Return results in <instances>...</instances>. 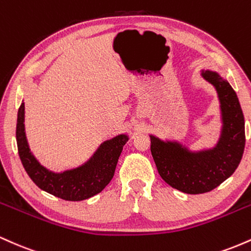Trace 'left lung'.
<instances>
[{"label": "left lung", "mask_w": 251, "mask_h": 251, "mask_svg": "<svg viewBox=\"0 0 251 251\" xmlns=\"http://www.w3.org/2000/svg\"><path fill=\"white\" fill-rule=\"evenodd\" d=\"M220 99L222 131L215 148L190 151L178 142L151 138V153L160 177L190 195L209 192L227 179L241 163L246 145L244 117L236 92L217 72L201 71Z\"/></svg>", "instance_id": "obj_1"}]
</instances>
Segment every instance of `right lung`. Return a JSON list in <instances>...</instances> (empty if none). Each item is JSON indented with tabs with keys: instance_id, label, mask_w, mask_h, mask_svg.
Segmentation results:
<instances>
[{
	"instance_id": "add662e5",
	"label": "right lung",
	"mask_w": 251,
	"mask_h": 251,
	"mask_svg": "<svg viewBox=\"0 0 251 251\" xmlns=\"http://www.w3.org/2000/svg\"><path fill=\"white\" fill-rule=\"evenodd\" d=\"M127 140L126 134L117 135L103 142L82 165L63 172H53L39 163L28 145L25 131V102L17 112V150L25 172L40 189L65 201H83L101 192L113 178L118 159Z\"/></svg>"
}]
</instances>
